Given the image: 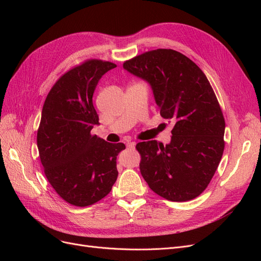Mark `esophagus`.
<instances>
[{
	"label": "esophagus",
	"instance_id": "obj_1",
	"mask_svg": "<svg viewBox=\"0 0 261 261\" xmlns=\"http://www.w3.org/2000/svg\"><path fill=\"white\" fill-rule=\"evenodd\" d=\"M126 146H127V148H134L136 146V143L135 141H129V143L126 144Z\"/></svg>",
	"mask_w": 261,
	"mask_h": 261
}]
</instances>
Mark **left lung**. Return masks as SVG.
Masks as SVG:
<instances>
[{
  "mask_svg": "<svg viewBox=\"0 0 261 261\" xmlns=\"http://www.w3.org/2000/svg\"><path fill=\"white\" fill-rule=\"evenodd\" d=\"M151 87L160 115L173 123L169 144L138 143L140 173L149 187L171 201L199 196L220 163L225 122L206 75L184 54L149 51L123 65Z\"/></svg>",
  "mask_w": 261,
  "mask_h": 261,
  "instance_id": "left-lung-1",
  "label": "left lung"
}]
</instances>
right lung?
I'll return each instance as SVG.
<instances>
[{
  "mask_svg": "<svg viewBox=\"0 0 261 261\" xmlns=\"http://www.w3.org/2000/svg\"><path fill=\"white\" fill-rule=\"evenodd\" d=\"M116 65L90 60L55 83L42 108L37 145L44 174L60 197L77 207L101 200L117 178L116 156L125 145L92 136L99 116L92 103L96 87Z\"/></svg>",
  "mask_w": 261,
  "mask_h": 261,
  "instance_id": "add662e5",
  "label": "right lung"
}]
</instances>
